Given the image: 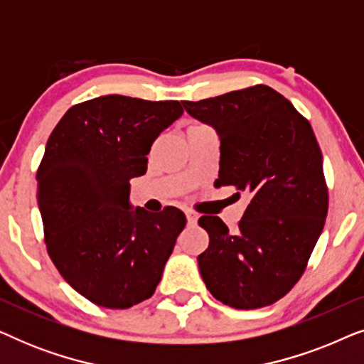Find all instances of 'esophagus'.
<instances>
[{
    "mask_svg": "<svg viewBox=\"0 0 364 364\" xmlns=\"http://www.w3.org/2000/svg\"><path fill=\"white\" fill-rule=\"evenodd\" d=\"M186 217H187L188 225H196L197 220H198V215H197V213H193V212H187Z\"/></svg>",
    "mask_w": 364,
    "mask_h": 364,
    "instance_id": "34e87169",
    "label": "esophagus"
}]
</instances>
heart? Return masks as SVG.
Wrapping results in <instances>:
<instances>
[{
    "mask_svg": "<svg viewBox=\"0 0 364 364\" xmlns=\"http://www.w3.org/2000/svg\"><path fill=\"white\" fill-rule=\"evenodd\" d=\"M196 127H202V124H193V126H191L188 129H196Z\"/></svg>",
    "mask_w": 364,
    "mask_h": 364,
    "instance_id": "obj_1",
    "label": "heart"
}]
</instances>
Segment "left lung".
Wrapping results in <instances>:
<instances>
[{
    "instance_id": "8db88e82",
    "label": "left lung",
    "mask_w": 364,
    "mask_h": 364,
    "mask_svg": "<svg viewBox=\"0 0 364 364\" xmlns=\"http://www.w3.org/2000/svg\"><path fill=\"white\" fill-rule=\"evenodd\" d=\"M182 104L220 136L217 186L250 196L235 232L218 217L198 218L210 238L198 255L205 287L238 310L272 305L301 278L326 220L328 187L315 132L265 84Z\"/></svg>"
}]
</instances>
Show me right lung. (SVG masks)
I'll return each instance as SVG.
<instances>
[{
	"label": "right lung",
	"mask_w": 364,
	"mask_h": 364,
	"mask_svg": "<svg viewBox=\"0 0 364 364\" xmlns=\"http://www.w3.org/2000/svg\"><path fill=\"white\" fill-rule=\"evenodd\" d=\"M178 101L101 96L76 104L48 139L38 167V205L49 257L64 280L94 305L124 310L151 298L186 215L129 203L131 178L182 116Z\"/></svg>",
	"instance_id": "1"
}]
</instances>
